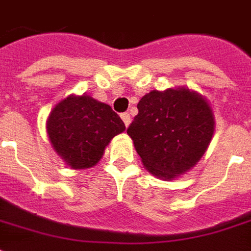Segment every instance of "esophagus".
<instances>
[{
  "mask_svg": "<svg viewBox=\"0 0 251 251\" xmlns=\"http://www.w3.org/2000/svg\"><path fill=\"white\" fill-rule=\"evenodd\" d=\"M121 118H122V121H124V124H125L126 127L130 125L131 118H130V114H129V113H122V114H121Z\"/></svg>",
  "mask_w": 251,
  "mask_h": 251,
  "instance_id": "esophagus-1",
  "label": "esophagus"
}]
</instances>
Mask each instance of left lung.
Listing matches in <instances>:
<instances>
[{
  "label": "left lung",
  "mask_w": 251,
  "mask_h": 251,
  "mask_svg": "<svg viewBox=\"0 0 251 251\" xmlns=\"http://www.w3.org/2000/svg\"><path fill=\"white\" fill-rule=\"evenodd\" d=\"M137 109L127 134L153 176L174 180L199 163L215 130L205 98L185 87L153 90Z\"/></svg>",
  "instance_id": "left-lung-1"
}]
</instances>
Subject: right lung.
I'll list each match as a JSON object with an SVG mask.
<instances>
[{"label":"right lung","instance_id":"obj_1","mask_svg":"<svg viewBox=\"0 0 251 251\" xmlns=\"http://www.w3.org/2000/svg\"><path fill=\"white\" fill-rule=\"evenodd\" d=\"M125 124L109 104L90 95H70L52 109L47 133L52 148L71 169L91 168L99 163L113 137Z\"/></svg>","mask_w":251,"mask_h":251}]
</instances>
